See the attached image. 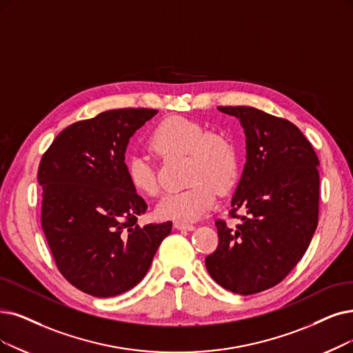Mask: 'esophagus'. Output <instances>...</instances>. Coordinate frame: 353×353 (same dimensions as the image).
I'll return each mask as SVG.
<instances>
[{"label":"esophagus","mask_w":353,"mask_h":353,"mask_svg":"<svg viewBox=\"0 0 353 353\" xmlns=\"http://www.w3.org/2000/svg\"><path fill=\"white\" fill-rule=\"evenodd\" d=\"M174 228L176 230H187V232H192L195 229V225L192 224H188V223H174Z\"/></svg>","instance_id":"obj_1"}]
</instances>
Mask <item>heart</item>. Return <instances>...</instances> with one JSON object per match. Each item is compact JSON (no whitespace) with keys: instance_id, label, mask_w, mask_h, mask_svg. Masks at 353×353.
<instances>
[{"instance_id":"1","label":"heart","mask_w":353,"mask_h":353,"mask_svg":"<svg viewBox=\"0 0 353 353\" xmlns=\"http://www.w3.org/2000/svg\"><path fill=\"white\" fill-rule=\"evenodd\" d=\"M150 146L161 157H185L187 178L191 185L166 194L157 205L162 220L190 223L199 220L216 201V189L229 190L237 176V153L228 137L208 133L203 124L185 117L163 120L150 136ZM125 175L132 188L143 195L159 192L157 174L142 153L125 159Z\"/></svg>"}]
</instances>
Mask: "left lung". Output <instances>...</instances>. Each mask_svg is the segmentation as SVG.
Segmentation results:
<instances>
[{
  "label": "left lung",
  "mask_w": 353,
  "mask_h": 353,
  "mask_svg": "<svg viewBox=\"0 0 353 353\" xmlns=\"http://www.w3.org/2000/svg\"><path fill=\"white\" fill-rule=\"evenodd\" d=\"M241 121L246 163L232 196L236 229L217 220L219 246L205 258L219 285L241 295L279 284L300 262L319 221V159L297 125L248 107H217Z\"/></svg>",
  "instance_id": "obj_1"
}]
</instances>
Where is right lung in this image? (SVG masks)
<instances>
[{
    "instance_id": "obj_1",
    "label": "right lung",
    "mask_w": 353,
    "mask_h": 353,
    "mask_svg": "<svg viewBox=\"0 0 353 353\" xmlns=\"http://www.w3.org/2000/svg\"><path fill=\"white\" fill-rule=\"evenodd\" d=\"M158 110L119 108L70 124L43 154L41 228L61 274L94 297L137 285L172 223L140 228L148 205L125 175L130 137Z\"/></svg>"
}]
</instances>
